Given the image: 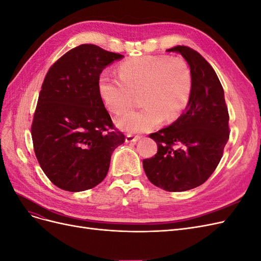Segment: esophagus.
I'll return each instance as SVG.
<instances>
[{
  "mask_svg": "<svg viewBox=\"0 0 261 261\" xmlns=\"http://www.w3.org/2000/svg\"><path fill=\"white\" fill-rule=\"evenodd\" d=\"M139 139H140L139 136H134V135H132V134H128V135L125 138V141L126 143H136V141H138Z\"/></svg>",
  "mask_w": 261,
  "mask_h": 261,
  "instance_id": "obj_1",
  "label": "esophagus"
}]
</instances>
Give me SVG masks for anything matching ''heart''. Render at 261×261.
<instances>
[{"label": "heart", "instance_id": "obj_1", "mask_svg": "<svg viewBox=\"0 0 261 261\" xmlns=\"http://www.w3.org/2000/svg\"><path fill=\"white\" fill-rule=\"evenodd\" d=\"M98 90L105 106L116 115L127 111L134 93L140 92L144 108L124 114L116 123L127 133H145L164 118L172 121L183 113L192 97L193 75L181 58L145 55L123 62L118 77L102 73Z\"/></svg>", "mask_w": 261, "mask_h": 261}]
</instances>
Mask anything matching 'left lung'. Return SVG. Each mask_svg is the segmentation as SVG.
<instances>
[{
	"label": "left lung",
	"mask_w": 261,
	"mask_h": 261,
	"mask_svg": "<svg viewBox=\"0 0 261 261\" xmlns=\"http://www.w3.org/2000/svg\"><path fill=\"white\" fill-rule=\"evenodd\" d=\"M177 52L188 63L193 92L185 112L170 126L150 134L158 145L154 156L143 161L148 179L167 192H185L203 184L215 172L228 140V112L215 69L185 45Z\"/></svg>",
	"instance_id": "obj_1"
}]
</instances>
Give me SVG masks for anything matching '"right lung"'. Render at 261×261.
I'll return each mask as SVG.
<instances>
[{
	"mask_svg": "<svg viewBox=\"0 0 261 261\" xmlns=\"http://www.w3.org/2000/svg\"><path fill=\"white\" fill-rule=\"evenodd\" d=\"M123 57L81 44L45 75L31 137L42 171L61 189L75 193L100 184L114 149L124 143V134L114 128L98 90L102 70Z\"/></svg>",
	"mask_w": 261,
	"mask_h": 261,
	"instance_id": "add662e5",
	"label": "right lung"
}]
</instances>
